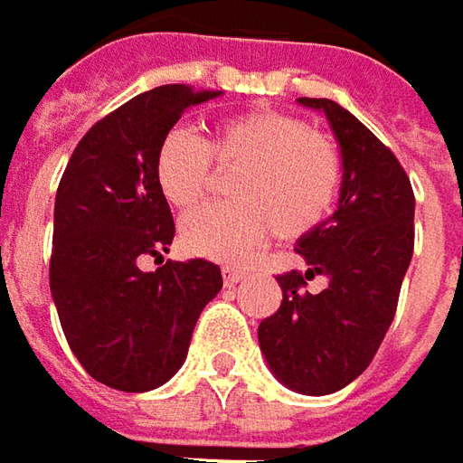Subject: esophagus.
<instances>
[{
	"label": "esophagus",
	"instance_id": "esophagus-1",
	"mask_svg": "<svg viewBox=\"0 0 463 463\" xmlns=\"http://www.w3.org/2000/svg\"><path fill=\"white\" fill-rule=\"evenodd\" d=\"M241 279H243V271H241V269H235V266H225V269H222V281H225V287H235Z\"/></svg>",
	"mask_w": 463,
	"mask_h": 463
}]
</instances>
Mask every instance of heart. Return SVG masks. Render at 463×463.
<instances>
[{
  "label": "heart",
  "instance_id": "heart-1",
  "mask_svg": "<svg viewBox=\"0 0 463 463\" xmlns=\"http://www.w3.org/2000/svg\"><path fill=\"white\" fill-rule=\"evenodd\" d=\"M217 168L232 174V204L202 207L182 222L189 253L213 261H246L279 232L297 241L335 213L343 189L338 146L295 115L250 109L220 122L202 140L186 128L161 137L153 179L176 210L197 207Z\"/></svg>",
  "mask_w": 463,
  "mask_h": 463
}]
</instances>
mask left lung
Instances as JSON below:
<instances>
[{
    "mask_svg": "<svg viewBox=\"0 0 463 463\" xmlns=\"http://www.w3.org/2000/svg\"><path fill=\"white\" fill-rule=\"evenodd\" d=\"M323 109L343 153L338 213L299 238L307 271L277 281L281 305L259 326L269 366L289 390L330 394L372 364L390 330L415 248V194L405 168L379 137L333 99L299 97ZM326 273L312 296L307 281Z\"/></svg>",
    "mask_w": 463,
    "mask_h": 463,
    "instance_id": "obj_1",
    "label": "left lung"
}]
</instances>
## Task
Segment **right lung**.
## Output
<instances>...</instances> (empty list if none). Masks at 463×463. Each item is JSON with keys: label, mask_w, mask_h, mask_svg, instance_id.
<instances>
[{"label": "right lung", "mask_w": 463, "mask_h": 463, "mask_svg": "<svg viewBox=\"0 0 463 463\" xmlns=\"http://www.w3.org/2000/svg\"><path fill=\"white\" fill-rule=\"evenodd\" d=\"M210 97L186 84L137 94L89 128L58 184L48 269L58 320L87 374L112 390L166 384L222 289L220 266L204 259L137 269L146 255L164 262L176 232L153 179L156 148L186 107Z\"/></svg>", "instance_id": "right-lung-1"}]
</instances>
